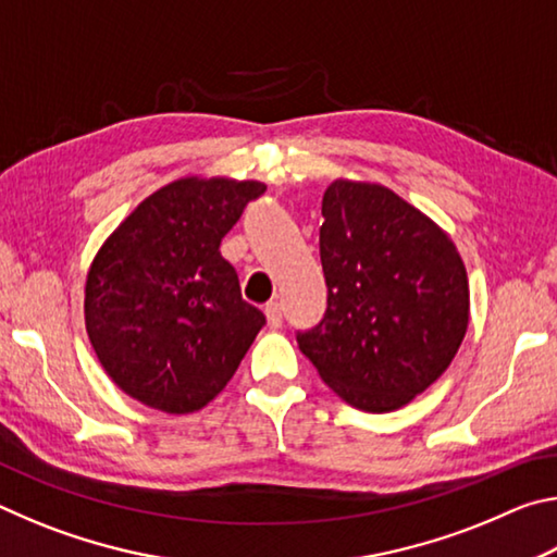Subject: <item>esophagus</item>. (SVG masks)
Instances as JSON below:
<instances>
[{
    "instance_id": "obj_1",
    "label": "esophagus",
    "mask_w": 557,
    "mask_h": 557,
    "mask_svg": "<svg viewBox=\"0 0 557 557\" xmlns=\"http://www.w3.org/2000/svg\"><path fill=\"white\" fill-rule=\"evenodd\" d=\"M265 317H268V324L272 329L282 326V307L277 305V301H268V305H265Z\"/></svg>"
}]
</instances>
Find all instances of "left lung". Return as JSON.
Here are the masks:
<instances>
[{"label": "left lung", "mask_w": 557, "mask_h": 557, "mask_svg": "<svg viewBox=\"0 0 557 557\" xmlns=\"http://www.w3.org/2000/svg\"><path fill=\"white\" fill-rule=\"evenodd\" d=\"M319 256L324 319L297 334L322 381L366 412H391L428 391L469 324L465 262L440 225L381 184L324 191Z\"/></svg>", "instance_id": "obj_1"}]
</instances>
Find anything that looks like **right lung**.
<instances>
[{
    "mask_svg": "<svg viewBox=\"0 0 557 557\" xmlns=\"http://www.w3.org/2000/svg\"><path fill=\"white\" fill-rule=\"evenodd\" d=\"M260 194V182L176 178L102 243L86 280V332L129 398L196 412L233 379L265 314L243 299L219 248Z\"/></svg>",
    "mask_w": 557,
    "mask_h": 557,
    "instance_id": "add662e5",
    "label": "right lung"
}]
</instances>
